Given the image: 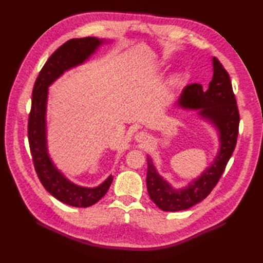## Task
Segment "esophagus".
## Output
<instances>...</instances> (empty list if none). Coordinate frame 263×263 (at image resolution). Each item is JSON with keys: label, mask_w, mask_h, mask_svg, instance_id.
Segmentation results:
<instances>
[{"label": "esophagus", "mask_w": 263, "mask_h": 263, "mask_svg": "<svg viewBox=\"0 0 263 263\" xmlns=\"http://www.w3.org/2000/svg\"><path fill=\"white\" fill-rule=\"evenodd\" d=\"M148 138H149V136L147 135V133L141 131V132H138V133H137L136 140H137L138 142H143V141H146Z\"/></svg>", "instance_id": "34e87169"}]
</instances>
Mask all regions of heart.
Here are the masks:
<instances>
[{"label":"heart","instance_id":"heart-1","mask_svg":"<svg viewBox=\"0 0 263 263\" xmlns=\"http://www.w3.org/2000/svg\"><path fill=\"white\" fill-rule=\"evenodd\" d=\"M173 82H174V83H177V82H178V79H174V80H173Z\"/></svg>","mask_w":263,"mask_h":263}]
</instances>
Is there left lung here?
<instances>
[{
	"label": "left lung",
	"instance_id": "left-lung-1",
	"mask_svg": "<svg viewBox=\"0 0 263 263\" xmlns=\"http://www.w3.org/2000/svg\"><path fill=\"white\" fill-rule=\"evenodd\" d=\"M214 76L206 90L200 83L187 85L181 93L180 105L201 108L200 113L214 122L220 133V150L208 170L189 186L174 190L156 172L153 161L147 158V190L149 197L159 209L180 211L191 208L208 197L224 173L228 160L236 147L239 126V111L230 74L217 58L212 59Z\"/></svg>",
	"mask_w": 263,
	"mask_h": 263
}]
</instances>
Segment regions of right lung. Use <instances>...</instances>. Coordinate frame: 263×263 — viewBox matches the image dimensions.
I'll list each match as a JSON object with an SVG mask.
<instances>
[{"label":"right lung","instance_id":"add662e5","mask_svg":"<svg viewBox=\"0 0 263 263\" xmlns=\"http://www.w3.org/2000/svg\"><path fill=\"white\" fill-rule=\"evenodd\" d=\"M103 41L96 37L70 39L61 45L44 64L32 89L31 108L28 117V141L32 163L39 181L46 191L63 203L86 208L102 199L110 186L113 177L93 189L72 184L55 168L46 149L45 108L47 87L65 70L82 63L95 52Z\"/></svg>","mask_w":263,"mask_h":263}]
</instances>
